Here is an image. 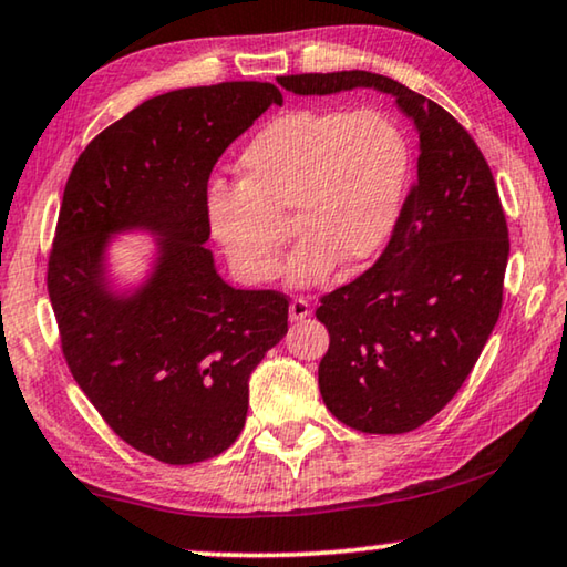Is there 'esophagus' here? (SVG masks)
<instances>
[{
	"instance_id": "1",
	"label": "esophagus",
	"mask_w": 567,
	"mask_h": 567,
	"mask_svg": "<svg viewBox=\"0 0 567 567\" xmlns=\"http://www.w3.org/2000/svg\"><path fill=\"white\" fill-rule=\"evenodd\" d=\"M310 316V302L306 298H295L290 302V320L292 323H300V320H306Z\"/></svg>"
}]
</instances>
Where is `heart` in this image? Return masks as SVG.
Instances as JSON below:
<instances>
[{
    "label": "heart",
    "instance_id": "1",
    "mask_svg": "<svg viewBox=\"0 0 567 567\" xmlns=\"http://www.w3.org/2000/svg\"><path fill=\"white\" fill-rule=\"evenodd\" d=\"M410 173V145L379 109H290L247 142L239 185L206 196L208 229L244 282H272L282 269L287 216L300 236L290 282H326L341 259L361 267L392 239Z\"/></svg>",
    "mask_w": 567,
    "mask_h": 567
}]
</instances>
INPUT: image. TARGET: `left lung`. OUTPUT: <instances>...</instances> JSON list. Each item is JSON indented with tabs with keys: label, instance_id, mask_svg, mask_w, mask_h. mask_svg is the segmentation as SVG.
Masks as SVG:
<instances>
[{
	"label": "left lung",
	"instance_id": "8db88e82",
	"mask_svg": "<svg viewBox=\"0 0 567 567\" xmlns=\"http://www.w3.org/2000/svg\"><path fill=\"white\" fill-rule=\"evenodd\" d=\"M298 96L390 94L420 134L417 183L374 267L316 310L331 346L318 367L326 408L353 430L410 433L466 382L502 310L509 231L471 134L400 81L369 71L282 75Z\"/></svg>",
	"mask_w": 567,
	"mask_h": 567
}]
</instances>
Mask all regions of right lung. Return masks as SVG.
Masks as SVG:
<instances>
[{"instance_id": "add662e5", "label": "right lung", "mask_w": 567, "mask_h": 567, "mask_svg": "<svg viewBox=\"0 0 567 567\" xmlns=\"http://www.w3.org/2000/svg\"><path fill=\"white\" fill-rule=\"evenodd\" d=\"M272 83L167 91L106 126L63 190L48 292L63 357L124 443L188 466L224 453L249 410V377L287 333V300L236 290L206 247L208 177L269 106ZM150 233L146 277H111L116 235Z\"/></svg>"}]
</instances>
